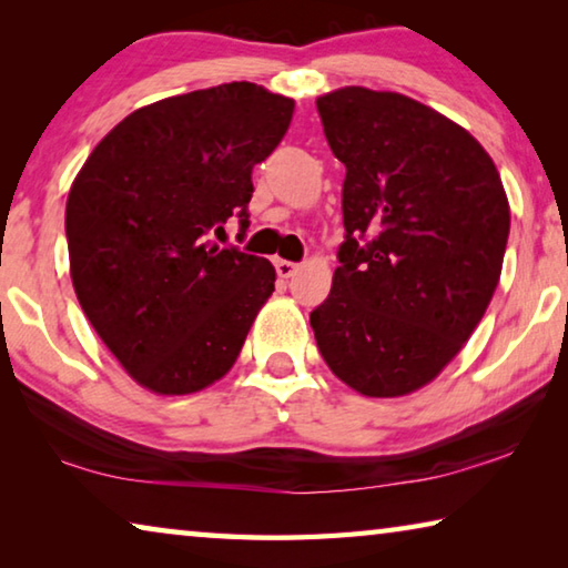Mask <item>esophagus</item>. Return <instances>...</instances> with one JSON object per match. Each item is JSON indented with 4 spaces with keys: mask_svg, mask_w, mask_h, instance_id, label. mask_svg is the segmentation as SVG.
<instances>
[{
    "mask_svg": "<svg viewBox=\"0 0 568 568\" xmlns=\"http://www.w3.org/2000/svg\"><path fill=\"white\" fill-rule=\"evenodd\" d=\"M275 271H277V275L281 277H293L295 275V271H297V265L295 263H291V261H275Z\"/></svg>",
    "mask_w": 568,
    "mask_h": 568,
    "instance_id": "esophagus-1",
    "label": "esophagus"
}]
</instances>
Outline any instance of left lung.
<instances>
[{
    "mask_svg": "<svg viewBox=\"0 0 568 568\" xmlns=\"http://www.w3.org/2000/svg\"><path fill=\"white\" fill-rule=\"evenodd\" d=\"M345 165L338 267L311 313L323 361L371 398L434 381L464 348L501 277L508 200L488 152L398 92L315 100Z\"/></svg>",
    "mask_w": 568,
    "mask_h": 568,
    "instance_id": "obj_1",
    "label": "left lung"
}]
</instances>
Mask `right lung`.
<instances>
[{
  "label": "right lung",
  "mask_w": 568,
  "mask_h": 568,
  "mask_svg": "<svg viewBox=\"0 0 568 568\" xmlns=\"http://www.w3.org/2000/svg\"><path fill=\"white\" fill-rule=\"evenodd\" d=\"M295 102L253 82L128 114L74 178L64 230L84 315L130 376L162 396L233 368L275 267L213 235L247 230L253 168L281 145Z\"/></svg>",
  "instance_id": "1"
}]
</instances>
